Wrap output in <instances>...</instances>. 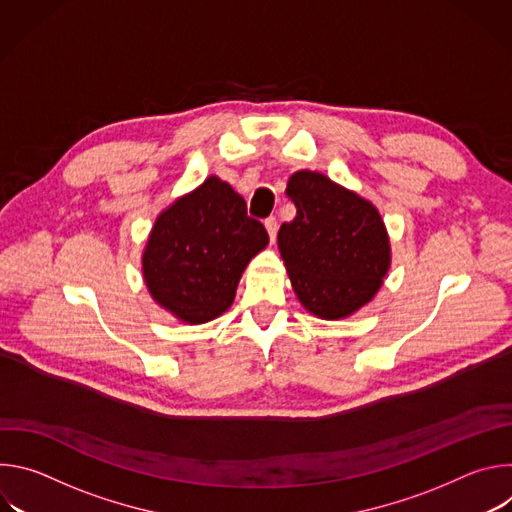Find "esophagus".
<instances>
[{
  "instance_id": "obj_1",
  "label": "esophagus",
  "mask_w": 512,
  "mask_h": 512,
  "mask_svg": "<svg viewBox=\"0 0 512 512\" xmlns=\"http://www.w3.org/2000/svg\"><path fill=\"white\" fill-rule=\"evenodd\" d=\"M265 229H267L269 239H271V241H275V237H277V229H279V225H277V218H275V216L265 218Z\"/></svg>"
}]
</instances>
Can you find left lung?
<instances>
[{
    "label": "left lung",
    "instance_id": "obj_1",
    "mask_svg": "<svg viewBox=\"0 0 512 512\" xmlns=\"http://www.w3.org/2000/svg\"><path fill=\"white\" fill-rule=\"evenodd\" d=\"M298 212L283 223L277 245L302 306L338 320L369 304L391 265L379 210L320 172L300 170L287 182Z\"/></svg>",
    "mask_w": 512,
    "mask_h": 512
}]
</instances>
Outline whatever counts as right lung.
<instances>
[{
  "label": "right lung",
  "mask_w": 512,
  "mask_h": 512,
  "mask_svg": "<svg viewBox=\"0 0 512 512\" xmlns=\"http://www.w3.org/2000/svg\"><path fill=\"white\" fill-rule=\"evenodd\" d=\"M267 243L243 196L210 176L156 218L141 257L143 279L178 320L204 324L231 308L247 263Z\"/></svg>",
  "instance_id": "obj_1"
}]
</instances>
